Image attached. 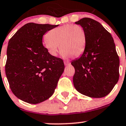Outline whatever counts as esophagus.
Masks as SVG:
<instances>
[{
	"mask_svg": "<svg viewBox=\"0 0 126 126\" xmlns=\"http://www.w3.org/2000/svg\"><path fill=\"white\" fill-rule=\"evenodd\" d=\"M70 63V61H64V65H68Z\"/></svg>",
	"mask_w": 126,
	"mask_h": 126,
	"instance_id": "obj_1",
	"label": "esophagus"
}]
</instances>
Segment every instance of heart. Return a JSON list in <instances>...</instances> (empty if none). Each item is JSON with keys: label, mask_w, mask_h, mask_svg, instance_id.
Instances as JSON below:
<instances>
[{"label": "heart", "mask_w": 126, "mask_h": 126, "mask_svg": "<svg viewBox=\"0 0 126 126\" xmlns=\"http://www.w3.org/2000/svg\"><path fill=\"white\" fill-rule=\"evenodd\" d=\"M86 43V32L82 26L65 25L50 31L43 44L48 53L53 56L57 55L60 46L63 57L68 58L72 55L77 57L82 55Z\"/></svg>", "instance_id": "b5f03b06"}]
</instances>
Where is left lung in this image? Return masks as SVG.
Listing matches in <instances>:
<instances>
[{
	"mask_svg": "<svg viewBox=\"0 0 126 126\" xmlns=\"http://www.w3.org/2000/svg\"><path fill=\"white\" fill-rule=\"evenodd\" d=\"M84 29L86 43L83 54L73 61V84L83 95L101 98L110 93L119 79L120 60L110 33L98 21L83 18L75 22Z\"/></svg>",
	"mask_w": 126,
	"mask_h": 126,
	"instance_id": "obj_1",
	"label": "left lung"
}]
</instances>
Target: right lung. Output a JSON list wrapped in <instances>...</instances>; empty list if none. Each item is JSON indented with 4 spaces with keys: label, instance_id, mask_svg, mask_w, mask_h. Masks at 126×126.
<instances>
[{
    "label": "right lung",
    "instance_id": "add662e5",
    "mask_svg": "<svg viewBox=\"0 0 126 126\" xmlns=\"http://www.w3.org/2000/svg\"><path fill=\"white\" fill-rule=\"evenodd\" d=\"M58 26L29 23L9 41L6 78L13 94L28 103L50 98L63 72V61L51 55L43 44V35Z\"/></svg>",
    "mask_w": 126,
    "mask_h": 126
}]
</instances>
